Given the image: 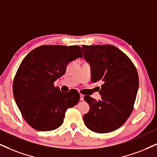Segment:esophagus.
Segmentation results:
<instances>
[{"mask_svg": "<svg viewBox=\"0 0 157 157\" xmlns=\"http://www.w3.org/2000/svg\"><path fill=\"white\" fill-rule=\"evenodd\" d=\"M80 100H82V101H83V100H84V95H83V94H80Z\"/></svg>", "mask_w": 157, "mask_h": 157, "instance_id": "1", "label": "esophagus"}]
</instances>
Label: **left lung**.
I'll return each instance as SVG.
<instances>
[{
	"label": "left lung",
	"mask_w": 157,
	"mask_h": 157,
	"mask_svg": "<svg viewBox=\"0 0 157 157\" xmlns=\"http://www.w3.org/2000/svg\"><path fill=\"white\" fill-rule=\"evenodd\" d=\"M82 49L91 65V81L103 82L99 101L84 96L90 108L84 115V124L94 132H113L132 113L139 86L138 71L131 59L113 45L82 46Z\"/></svg>",
	"instance_id": "1"
}]
</instances>
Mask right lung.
<instances>
[{
	"label": "right lung",
	"instance_id": "right-lung-1",
	"mask_svg": "<svg viewBox=\"0 0 157 157\" xmlns=\"http://www.w3.org/2000/svg\"><path fill=\"white\" fill-rule=\"evenodd\" d=\"M82 57L78 46L43 45L23 59L13 78V93L22 116L33 128H58L67 108L78 103V91L60 92L54 82L65 74L70 62Z\"/></svg>",
	"mask_w": 157,
	"mask_h": 157
}]
</instances>
